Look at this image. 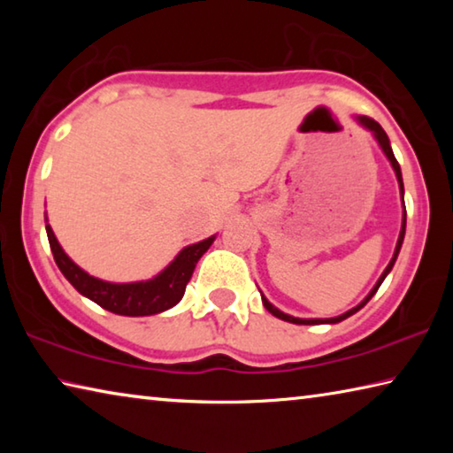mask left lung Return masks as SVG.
<instances>
[{
	"label": "left lung",
	"mask_w": 453,
	"mask_h": 453,
	"mask_svg": "<svg viewBox=\"0 0 453 453\" xmlns=\"http://www.w3.org/2000/svg\"><path fill=\"white\" fill-rule=\"evenodd\" d=\"M359 119V124H362L364 127H367L370 129V132L375 135V140H378V143L381 145V150H383V153H386L388 156V159L389 162H392V167L395 170V175H397V181H400V191H402V199H403V181H402V170H400V164H397V159H395V156H394V151H392V145H389V140H388V135H386V132H383L381 129V126L378 124V121L375 119H372V118H367V116H359L357 118ZM403 235H405V213H403V221H402V232H400V237H397V245H395V251H394V257H392V262L388 264V267L386 270H383V273H381V278L378 280V283H375L373 286V289L370 291V296L365 297V300L359 303V305H356V308H351L349 311H346V313H342V316H337V318H329V319H300V318H294V316H288V313H283V311H280L278 308H273V305L265 300V297L262 296V302H264V305H265V310L272 313V316H275V318H280V319H283V321H289V324H297V326H313V324H337V321H342V319H346V318H349V316H354L356 311H359L364 308V305L372 300L373 297V294L375 291L380 289V286H381V281L386 280V275L392 272V267H394V264H395V259H397V254H400V248H402V243H403Z\"/></svg>",
	"instance_id": "8db88e82"
}]
</instances>
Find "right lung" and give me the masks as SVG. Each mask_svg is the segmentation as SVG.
<instances>
[{
    "label": "right lung",
    "instance_id": "1",
    "mask_svg": "<svg viewBox=\"0 0 453 453\" xmlns=\"http://www.w3.org/2000/svg\"><path fill=\"white\" fill-rule=\"evenodd\" d=\"M48 232L50 248L53 259L59 267V272L65 275V280L80 291L81 296L89 297L91 302L102 305L104 310L118 313V316H153V313L165 311L173 308L183 297L188 281L191 273L196 270V264L199 262L205 251L210 250L216 237H208V240L188 245L186 250L180 251V256L165 267V270L150 281H137V283H110L104 280H97L75 265L65 251L61 250L58 243L53 229L45 226Z\"/></svg>",
    "mask_w": 453,
    "mask_h": 453
}]
</instances>
